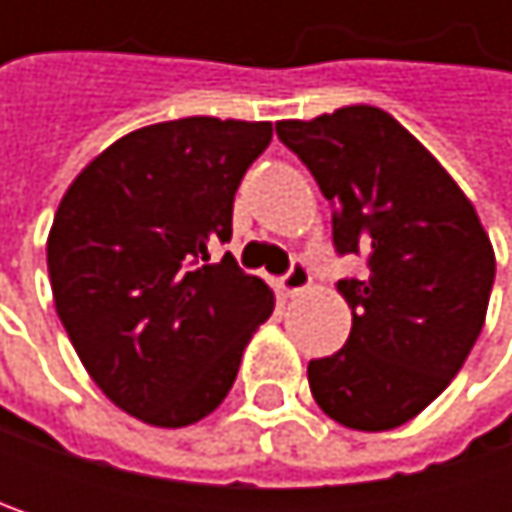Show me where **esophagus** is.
Segmentation results:
<instances>
[{"instance_id":"obj_1","label":"esophagus","mask_w":512,"mask_h":512,"mask_svg":"<svg viewBox=\"0 0 512 512\" xmlns=\"http://www.w3.org/2000/svg\"><path fill=\"white\" fill-rule=\"evenodd\" d=\"M311 284V272H308V266L302 263V260H296L290 269H287V275L281 278V293L284 296H293V293H299V290H305Z\"/></svg>"}]
</instances>
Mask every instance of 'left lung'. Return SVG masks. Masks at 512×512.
Listing matches in <instances>:
<instances>
[{
    "label": "left lung",
    "instance_id": "obj_1",
    "mask_svg": "<svg viewBox=\"0 0 512 512\" xmlns=\"http://www.w3.org/2000/svg\"><path fill=\"white\" fill-rule=\"evenodd\" d=\"M275 133L335 207L338 255L367 257L364 275L338 281L353 329L335 356L308 364L311 394L350 430H394L471 353L495 281L492 243L454 177L388 112L344 106L278 121Z\"/></svg>",
    "mask_w": 512,
    "mask_h": 512
}]
</instances>
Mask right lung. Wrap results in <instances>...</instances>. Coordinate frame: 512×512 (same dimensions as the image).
Here are the masks:
<instances>
[{
    "mask_svg": "<svg viewBox=\"0 0 512 512\" xmlns=\"http://www.w3.org/2000/svg\"><path fill=\"white\" fill-rule=\"evenodd\" d=\"M269 142V121L151 124L94 156L55 210L58 320L97 388L145 424L207 418L275 308L231 255L207 263L210 243L231 240L237 186Z\"/></svg>",
    "mask_w": 512,
    "mask_h": 512,
    "instance_id": "1",
    "label": "right lung"
}]
</instances>
